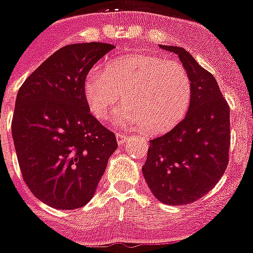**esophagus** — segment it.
Listing matches in <instances>:
<instances>
[{
    "instance_id": "esophagus-1",
    "label": "esophagus",
    "mask_w": 253,
    "mask_h": 253,
    "mask_svg": "<svg viewBox=\"0 0 253 253\" xmlns=\"http://www.w3.org/2000/svg\"><path fill=\"white\" fill-rule=\"evenodd\" d=\"M116 135H117V143H118L120 145L125 144V141H126V139H127L126 135H123V133H118V132H117Z\"/></svg>"
}]
</instances>
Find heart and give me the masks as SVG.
I'll return each mask as SVG.
<instances>
[{
  "mask_svg": "<svg viewBox=\"0 0 253 253\" xmlns=\"http://www.w3.org/2000/svg\"><path fill=\"white\" fill-rule=\"evenodd\" d=\"M84 97L98 121H106L122 98L117 122L165 132L186 116L192 96L191 79L180 63L155 54L131 53L108 61L84 79Z\"/></svg>",
  "mask_w": 253,
  "mask_h": 253,
  "instance_id": "b5f03b06",
  "label": "heart"
}]
</instances>
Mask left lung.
Listing matches in <instances>:
<instances>
[{
    "mask_svg": "<svg viewBox=\"0 0 253 253\" xmlns=\"http://www.w3.org/2000/svg\"><path fill=\"white\" fill-rule=\"evenodd\" d=\"M161 48L179 57L191 79L192 96L183 121L149 141L143 175L156 199L186 205L208 194L226 170L230 108L214 77L186 49Z\"/></svg>",
    "mask_w": 253,
    "mask_h": 253,
    "instance_id": "1",
    "label": "left lung"
}]
</instances>
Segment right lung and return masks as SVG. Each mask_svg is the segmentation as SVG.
Returning <instances> with one entry per match:
<instances>
[{
  "label": "right lung",
  "instance_id": "right-lung-1",
  "mask_svg": "<svg viewBox=\"0 0 253 253\" xmlns=\"http://www.w3.org/2000/svg\"><path fill=\"white\" fill-rule=\"evenodd\" d=\"M114 48L105 42L66 45L45 59L16 94L11 121L20 171L31 192L55 209L91 200L118 144L91 114L84 79Z\"/></svg>",
  "mask_w": 253,
  "mask_h": 253
}]
</instances>
